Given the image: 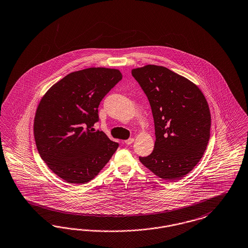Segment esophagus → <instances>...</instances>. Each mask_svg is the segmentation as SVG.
I'll use <instances>...</instances> for the list:
<instances>
[{"label": "esophagus", "instance_id": "obj_1", "mask_svg": "<svg viewBox=\"0 0 248 248\" xmlns=\"http://www.w3.org/2000/svg\"><path fill=\"white\" fill-rule=\"evenodd\" d=\"M133 142H134V139H129L124 141V144H126V145H131Z\"/></svg>", "mask_w": 248, "mask_h": 248}]
</instances>
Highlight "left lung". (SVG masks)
Here are the masks:
<instances>
[{
	"mask_svg": "<svg viewBox=\"0 0 248 248\" xmlns=\"http://www.w3.org/2000/svg\"><path fill=\"white\" fill-rule=\"evenodd\" d=\"M149 99L155 125L152 153L139 157L159 178L174 181L201 159L210 137L208 102L193 82L170 70L149 64L132 70Z\"/></svg>",
	"mask_w": 248,
	"mask_h": 248,
	"instance_id": "8db88e82",
	"label": "left lung"
}]
</instances>
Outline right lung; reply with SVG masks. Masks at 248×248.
<instances>
[{
    "label": "right lung",
    "mask_w": 248,
    "mask_h": 248,
    "mask_svg": "<svg viewBox=\"0 0 248 248\" xmlns=\"http://www.w3.org/2000/svg\"><path fill=\"white\" fill-rule=\"evenodd\" d=\"M123 76L119 70L91 67L70 73L42 97L34 119L41 159L60 178L81 185L94 178L119 144L94 132L99 103Z\"/></svg>",
    "instance_id": "add662e5"
}]
</instances>
